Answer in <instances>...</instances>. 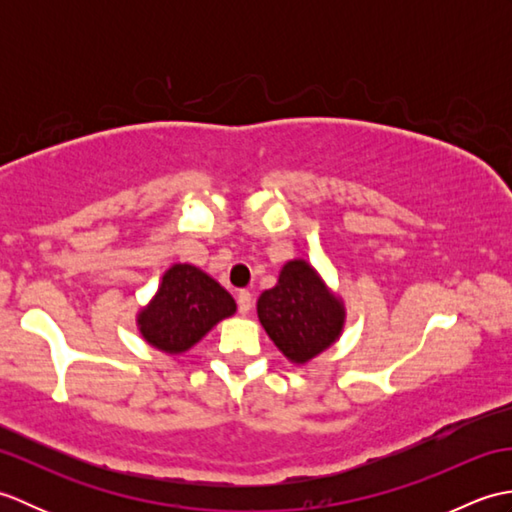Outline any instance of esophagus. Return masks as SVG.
<instances>
[{"label":"esophagus","mask_w":512,"mask_h":512,"mask_svg":"<svg viewBox=\"0 0 512 512\" xmlns=\"http://www.w3.org/2000/svg\"><path fill=\"white\" fill-rule=\"evenodd\" d=\"M237 306H239V312H242V314H248L250 310H253V295H250L248 290H239V295H237Z\"/></svg>","instance_id":"esophagus-1"}]
</instances>
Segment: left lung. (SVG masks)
I'll return each mask as SVG.
<instances>
[{"mask_svg":"<svg viewBox=\"0 0 512 512\" xmlns=\"http://www.w3.org/2000/svg\"><path fill=\"white\" fill-rule=\"evenodd\" d=\"M257 317L292 365H306L341 339L345 303L306 259H290L257 299Z\"/></svg>","mask_w":512,"mask_h":512,"instance_id":"obj_1","label":"left lung"}]
</instances>
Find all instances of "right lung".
I'll list each match as a JSON object with an SVG mask.
<instances>
[{
    "label": "right lung",
    "mask_w": 512,
    "mask_h": 512,
    "mask_svg": "<svg viewBox=\"0 0 512 512\" xmlns=\"http://www.w3.org/2000/svg\"><path fill=\"white\" fill-rule=\"evenodd\" d=\"M235 312L237 303L220 281L193 264H173L156 295L136 312V328L156 350L184 354Z\"/></svg>",
    "instance_id": "right-lung-1"
}]
</instances>
